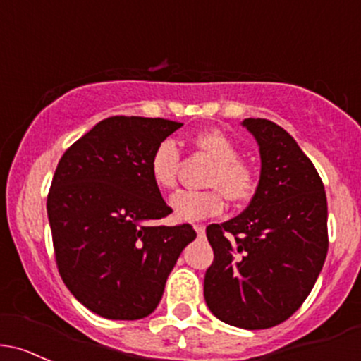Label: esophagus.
Instances as JSON below:
<instances>
[{"label": "esophagus", "instance_id": "esophagus-1", "mask_svg": "<svg viewBox=\"0 0 361 361\" xmlns=\"http://www.w3.org/2000/svg\"><path fill=\"white\" fill-rule=\"evenodd\" d=\"M193 228H195L197 235H199V237H204V235H206V226H202V225H195V226H193Z\"/></svg>", "mask_w": 361, "mask_h": 361}]
</instances>
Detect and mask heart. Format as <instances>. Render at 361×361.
<instances>
[{
    "label": "heart",
    "mask_w": 361,
    "mask_h": 361,
    "mask_svg": "<svg viewBox=\"0 0 361 361\" xmlns=\"http://www.w3.org/2000/svg\"><path fill=\"white\" fill-rule=\"evenodd\" d=\"M199 154L206 155L214 166L211 168L204 192H176L169 199V207L178 221H200L221 214L225 195L235 206H244L254 197L257 178L254 169L240 159L237 145L219 130L197 133L192 140ZM180 149L173 140H162L150 157V176L161 190H173L178 183Z\"/></svg>",
    "instance_id": "heart-1"
}]
</instances>
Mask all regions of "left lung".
I'll return each mask as SVG.
<instances>
[{
  "label": "left lung",
  "instance_id": "8db88e82",
  "mask_svg": "<svg viewBox=\"0 0 361 361\" xmlns=\"http://www.w3.org/2000/svg\"><path fill=\"white\" fill-rule=\"evenodd\" d=\"M261 174L242 214L206 228L214 261L204 279L211 313L233 327L282 324L313 289L329 249L327 197L313 162L268 119H244Z\"/></svg>",
  "mask_w": 361,
  "mask_h": 361
}]
</instances>
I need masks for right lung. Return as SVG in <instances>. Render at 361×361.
Here are the masks:
<instances>
[{"label": "right lung", "instance_id": "add662e5", "mask_svg": "<svg viewBox=\"0 0 361 361\" xmlns=\"http://www.w3.org/2000/svg\"><path fill=\"white\" fill-rule=\"evenodd\" d=\"M181 126L107 117L56 166L47 202L56 267L72 295L100 317H149L181 250L197 237L187 223L150 225L173 212L150 176L152 152Z\"/></svg>", "mask_w": 361, "mask_h": 361}]
</instances>
